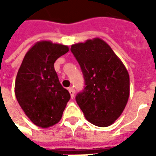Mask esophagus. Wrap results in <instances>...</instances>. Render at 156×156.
<instances>
[{"label": "esophagus", "mask_w": 156, "mask_h": 156, "mask_svg": "<svg viewBox=\"0 0 156 156\" xmlns=\"http://www.w3.org/2000/svg\"><path fill=\"white\" fill-rule=\"evenodd\" d=\"M68 92H69V94H70V96H71V98H73V97H74V90H73V88H68Z\"/></svg>", "instance_id": "obj_1"}]
</instances>
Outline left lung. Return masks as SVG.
<instances>
[{
    "label": "left lung",
    "mask_w": 156,
    "mask_h": 156,
    "mask_svg": "<svg viewBox=\"0 0 156 156\" xmlns=\"http://www.w3.org/2000/svg\"><path fill=\"white\" fill-rule=\"evenodd\" d=\"M85 86L76 101L86 119L98 127L115 123L129 97V76L118 56L104 40L94 38L72 45Z\"/></svg>",
    "instance_id": "left-lung-1"
}]
</instances>
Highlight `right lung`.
Segmentation results:
<instances>
[{"label":"right lung","instance_id":"1","mask_svg":"<svg viewBox=\"0 0 156 156\" xmlns=\"http://www.w3.org/2000/svg\"><path fill=\"white\" fill-rule=\"evenodd\" d=\"M69 51L68 46L50 41H37L23 58L15 82V94L29 119L37 126L48 128L58 123L69 92L58 80L55 61Z\"/></svg>","mask_w":156,"mask_h":156}]
</instances>
